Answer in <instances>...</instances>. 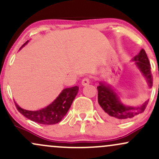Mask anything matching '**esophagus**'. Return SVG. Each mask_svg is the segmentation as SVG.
<instances>
[{"label":"esophagus","mask_w":159,"mask_h":159,"mask_svg":"<svg viewBox=\"0 0 159 159\" xmlns=\"http://www.w3.org/2000/svg\"><path fill=\"white\" fill-rule=\"evenodd\" d=\"M89 84H90V79H89L88 77H86L84 78L83 80H82L81 84L83 86H86V85Z\"/></svg>","instance_id":"34e87169"}]
</instances>
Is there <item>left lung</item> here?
I'll list each match as a JSON object with an SVG mask.
<instances>
[{"mask_svg": "<svg viewBox=\"0 0 159 159\" xmlns=\"http://www.w3.org/2000/svg\"><path fill=\"white\" fill-rule=\"evenodd\" d=\"M132 61L141 72L149 88L152 86V78L149 61L144 49H141L139 54L133 57ZM98 89V102L101 107V112L107 119L116 122L126 121L143 113L148 104V100L143 105L138 107L125 105L122 102L117 93L111 85L105 82H99Z\"/></svg>", "mask_w": 159, "mask_h": 159, "instance_id": "8db88e82", "label": "left lung"}]
</instances>
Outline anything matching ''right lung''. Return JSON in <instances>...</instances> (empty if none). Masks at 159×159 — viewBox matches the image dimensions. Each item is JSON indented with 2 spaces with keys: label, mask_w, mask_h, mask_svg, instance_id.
<instances>
[{
  "label": "right lung",
  "mask_w": 159,
  "mask_h": 159,
  "mask_svg": "<svg viewBox=\"0 0 159 159\" xmlns=\"http://www.w3.org/2000/svg\"><path fill=\"white\" fill-rule=\"evenodd\" d=\"M28 42L27 40L21 48L27 44ZM78 90L79 87L78 86L63 89L50 105L39 111L25 110L19 107L16 102L15 105L17 110L27 119L43 125H54L61 122L68 112L72 102L78 94Z\"/></svg>",
  "instance_id": "add662e5"
}]
</instances>
